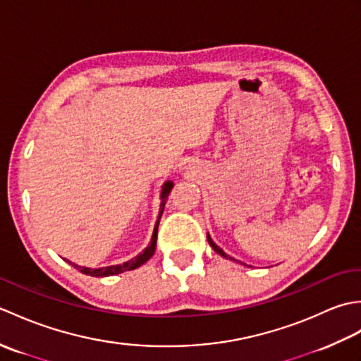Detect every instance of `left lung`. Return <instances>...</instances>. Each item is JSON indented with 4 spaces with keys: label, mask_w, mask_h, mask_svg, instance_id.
I'll return each mask as SVG.
<instances>
[{
    "label": "left lung",
    "mask_w": 361,
    "mask_h": 361,
    "mask_svg": "<svg viewBox=\"0 0 361 361\" xmlns=\"http://www.w3.org/2000/svg\"><path fill=\"white\" fill-rule=\"evenodd\" d=\"M208 242H209V245H211V247L214 248V251H216V252H219V255H220V256H224V257H228V255H226V252H225L224 250H221L220 247H217V245L212 242V239H211V237H209V234H208Z\"/></svg>",
    "instance_id": "obj_1"
}]
</instances>
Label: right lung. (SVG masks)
<instances>
[{"instance_id": "add662e5", "label": "right lung", "mask_w": 361, "mask_h": 361, "mask_svg": "<svg viewBox=\"0 0 361 361\" xmlns=\"http://www.w3.org/2000/svg\"><path fill=\"white\" fill-rule=\"evenodd\" d=\"M173 185L172 181H167L164 183L163 186V192H161V204H159V216H158V220H157V225H155V229H153V234H152V240H150V245L147 248H145L140 256L133 257L132 260H128V262L122 264V265H111V267H102V268H87V267H80V265H75V264H71L74 268H78V270L83 274H88V276H94V278H105V276H113V274H119V273H124V271H130V270H135V268L141 267L142 264L147 262V260L153 256V252H155V248H157V235H158V225H159V219L161 216H163V211H164V204L167 202V197L169 194H171Z\"/></svg>"}]
</instances>
